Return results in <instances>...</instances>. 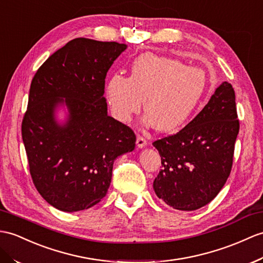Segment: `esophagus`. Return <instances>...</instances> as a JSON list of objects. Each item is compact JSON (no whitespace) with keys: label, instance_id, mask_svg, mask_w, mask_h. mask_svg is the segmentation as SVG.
<instances>
[{"label":"esophagus","instance_id":"esophagus-1","mask_svg":"<svg viewBox=\"0 0 263 263\" xmlns=\"http://www.w3.org/2000/svg\"><path fill=\"white\" fill-rule=\"evenodd\" d=\"M136 144H137L138 148H144V147L147 145V142H146L145 138L138 136V137H137V140H136Z\"/></svg>","mask_w":263,"mask_h":263}]
</instances>
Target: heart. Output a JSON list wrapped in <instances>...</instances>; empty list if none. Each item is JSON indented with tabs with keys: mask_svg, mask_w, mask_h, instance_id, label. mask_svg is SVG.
Here are the masks:
<instances>
[{
	"mask_svg": "<svg viewBox=\"0 0 263 263\" xmlns=\"http://www.w3.org/2000/svg\"><path fill=\"white\" fill-rule=\"evenodd\" d=\"M206 72L177 59L144 53L134 61L129 78L116 73L107 80L105 93L112 116L130 121L144 108L146 126L172 133L187 123L205 95Z\"/></svg>",
	"mask_w": 263,
	"mask_h": 263,
	"instance_id": "obj_1",
	"label": "heart"
}]
</instances>
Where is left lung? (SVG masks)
<instances>
[{
  "label": "left lung",
  "instance_id": "8db88e82",
  "mask_svg": "<svg viewBox=\"0 0 263 263\" xmlns=\"http://www.w3.org/2000/svg\"><path fill=\"white\" fill-rule=\"evenodd\" d=\"M239 128L235 93L224 81L182 130L153 143L162 159L153 183L157 197L181 211L209 204L231 172Z\"/></svg>",
  "mask_w": 263,
  "mask_h": 263
}]
</instances>
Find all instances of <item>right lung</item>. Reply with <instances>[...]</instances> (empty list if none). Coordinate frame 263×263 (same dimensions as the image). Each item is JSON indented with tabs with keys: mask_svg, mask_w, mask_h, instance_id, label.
I'll use <instances>...</instances> for the list:
<instances>
[{
	"mask_svg": "<svg viewBox=\"0 0 263 263\" xmlns=\"http://www.w3.org/2000/svg\"><path fill=\"white\" fill-rule=\"evenodd\" d=\"M126 49L125 43L77 37L32 79L22 121L30 174L44 200L63 212L99 203L115 159L135 148V134L108 116L104 97L108 70Z\"/></svg>",
	"mask_w": 263,
	"mask_h": 263,
	"instance_id": "right-lung-1",
	"label": "right lung"
}]
</instances>
